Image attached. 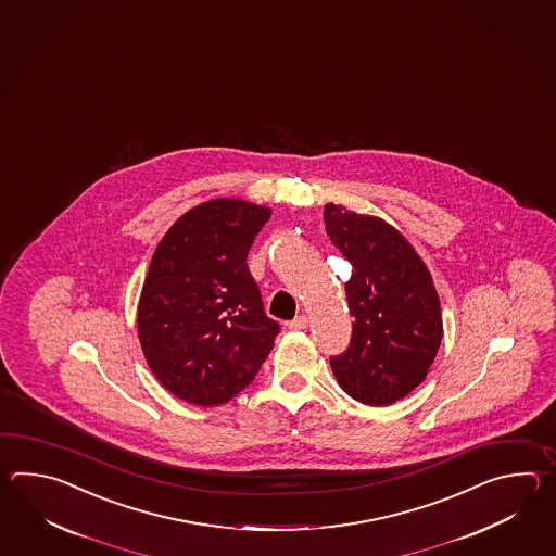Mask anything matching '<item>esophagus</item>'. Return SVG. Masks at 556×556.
<instances>
[{
	"label": "esophagus",
	"mask_w": 556,
	"mask_h": 556,
	"mask_svg": "<svg viewBox=\"0 0 556 556\" xmlns=\"http://www.w3.org/2000/svg\"><path fill=\"white\" fill-rule=\"evenodd\" d=\"M288 328H290V330H294V331L306 330V328H307L306 316H295V318L292 319V321H290V324H288Z\"/></svg>",
	"instance_id": "34e87169"
}]
</instances>
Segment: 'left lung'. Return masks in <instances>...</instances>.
Returning <instances> with one entry per match:
<instances>
[{"mask_svg":"<svg viewBox=\"0 0 556 556\" xmlns=\"http://www.w3.org/2000/svg\"><path fill=\"white\" fill-rule=\"evenodd\" d=\"M324 223L354 266L345 282L352 340L343 354L331 355L333 376L357 402L391 405L426 379L438 355V290L414 247L386 220L330 202Z\"/></svg>","mask_w":556,"mask_h":556,"instance_id":"left-lung-1","label":"left lung"}]
</instances>
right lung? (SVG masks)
I'll list each match as a JSON object with an SVG mask.
<instances>
[{"instance_id":"1","label":"right lung","mask_w":556,"mask_h":556,"mask_svg":"<svg viewBox=\"0 0 556 556\" xmlns=\"http://www.w3.org/2000/svg\"><path fill=\"white\" fill-rule=\"evenodd\" d=\"M273 211L202 202L168 228L142 286L137 330L154 378L182 402H230L256 378L280 333L247 264Z\"/></svg>"}]
</instances>
